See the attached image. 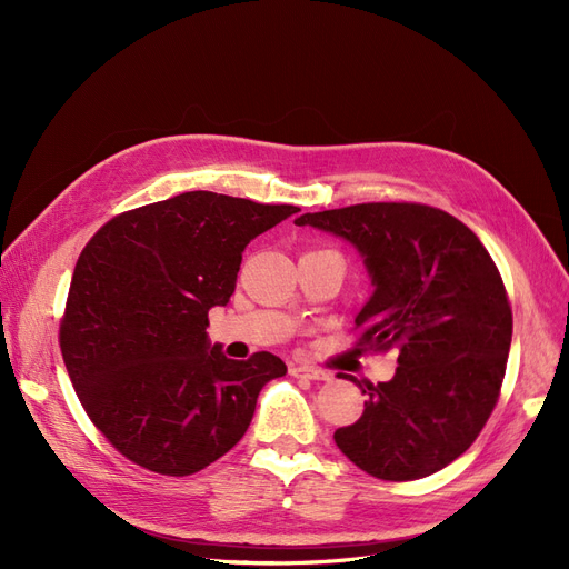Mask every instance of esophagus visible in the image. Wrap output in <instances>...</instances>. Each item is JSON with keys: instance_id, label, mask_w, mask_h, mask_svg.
I'll list each match as a JSON object with an SVG mask.
<instances>
[{"instance_id": "34e87169", "label": "esophagus", "mask_w": 569, "mask_h": 569, "mask_svg": "<svg viewBox=\"0 0 569 569\" xmlns=\"http://www.w3.org/2000/svg\"><path fill=\"white\" fill-rule=\"evenodd\" d=\"M289 375L291 377H303V380H332L330 372L318 370V368H308V366H291Z\"/></svg>"}]
</instances>
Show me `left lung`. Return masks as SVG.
I'll list each match as a JSON object with an SVG mask.
<instances>
[{"mask_svg":"<svg viewBox=\"0 0 569 569\" xmlns=\"http://www.w3.org/2000/svg\"><path fill=\"white\" fill-rule=\"evenodd\" d=\"M295 222L363 253L375 291L356 316V349L399 351L391 380L366 385L363 416L335 432L339 451L385 481L446 468L485 429L506 377L512 311L493 258L425 203H356Z\"/></svg>","mask_w":569,"mask_h":569,"instance_id":"1","label":"left lung"}]
</instances>
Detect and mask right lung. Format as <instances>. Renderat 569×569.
<instances>
[{
    "mask_svg": "<svg viewBox=\"0 0 569 569\" xmlns=\"http://www.w3.org/2000/svg\"><path fill=\"white\" fill-rule=\"evenodd\" d=\"M301 209L216 192L118 213L84 244L59 347L78 399L118 453L187 477L244 437L278 356L230 360L206 339L253 237Z\"/></svg>",
    "mask_w": 569,
    "mask_h": 569,
    "instance_id": "obj_1",
    "label": "right lung"
}]
</instances>
